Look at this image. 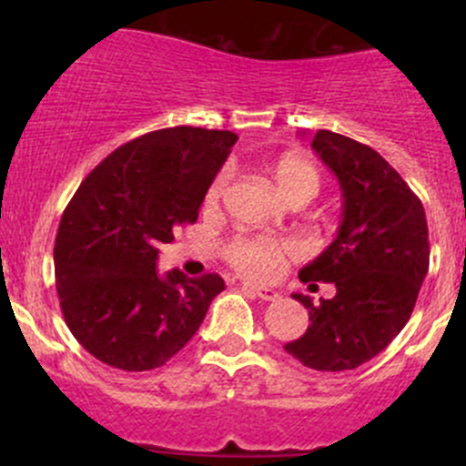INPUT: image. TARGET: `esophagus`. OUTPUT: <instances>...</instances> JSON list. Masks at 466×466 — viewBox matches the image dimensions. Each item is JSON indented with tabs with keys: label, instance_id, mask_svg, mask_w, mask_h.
Listing matches in <instances>:
<instances>
[{
	"label": "esophagus",
	"instance_id": "1",
	"mask_svg": "<svg viewBox=\"0 0 466 466\" xmlns=\"http://www.w3.org/2000/svg\"><path fill=\"white\" fill-rule=\"evenodd\" d=\"M243 289L252 290L259 299H266V302H275V299L281 298V293L277 289H270V286H257V284H243Z\"/></svg>",
	"mask_w": 466,
	"mask_h": 466
}]
</instances>
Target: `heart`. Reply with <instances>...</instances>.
<instances>
[{
	"mask_svg": "<svg viewBox=\"0 0 466 466\" xmlns=\"http://www.w3.org/2000/svg\"><path fill=\"white\" fill-rule=\"evenodd\" d=\"M272 182L277 191L286 200L295 196H304L311 200L320 189V173L309 162L307 157L299 155H284L270 167ZM228 176L220 173L214 177L205 194V207L218 205L223 198ZM299 255L298 243L290 238H270V237H237L225 246V259L232 263L241 275L252 277V279H272L284 270V266L290 259Z\"/></svg>",
	"mask_w": 466,
	"mask_h": 466,
	"instance_id": "obj_1",
	"label": "heart"
}]
</instances>
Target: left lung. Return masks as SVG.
Listing matches in <instances>:
<instances>
[{
	"label": "left lung",
	"instance_id": "left-lung-1",
	"mask_svg": "<svg viewBox=\"0 0 466 466\" xmlns=\"http://www.w3.org/2000/svg\"><path fill=\"white\" fill-rule=\"evenodd\" d=\"M311 148L338 177L342 223L299 279L329 281L336 295L313 304L293 293L309 327L284 350L311 370L342 372L374 359L410 320L429 272V225L421 200L374 148L331 130H318Z\"/></svg>",
	"mask_w": 466,
	"mask_h": 466
}]
</instances>
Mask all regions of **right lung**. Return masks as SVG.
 <instances>
[{
  "label": "right lung",
  "mask_w": 466,
  "mask_h": 466,
  "mask_svg": "<svg viewBox=\"0 0 466 466\" xmlns=\"http://www.w3.org/2000/svg\"><path fill=\"white\" fill-rule=\"evenodd\" d=\"M237 139L191 126L155 130L119 146L81 182L56 234V289L69 331L94 359L144 372L198 331L225 281L155 268L159 246L196 223Z\"/></svg>",
  "instance_id": "obj_1"
}]
</instances>
